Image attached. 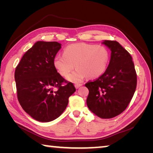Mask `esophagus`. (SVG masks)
<instances>
[{
	"label": "esophagus",
	"mask_w": 153,
	"mask_h": 153,
	"mask_svg": "<svg viewBox=\"0 0 153 153\" xmlns=\"http://www.w3.org/2000/svg\"><path fill=\"white\" fill-rule=\"evenodd\" d=\"M82 86V84H75V87L76 88H78L80 86Z\"/></svg>",
	"instance_id": "1"
}]
</instances>
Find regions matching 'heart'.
Listing matches in <instances>:
<instances>
[{"label":"heart","instance_id":"b5f03b06","mask_svg":"<svg viewBox=\"0 0 153 153\" xmlns=\"http://www.w3.org/2000/svg\"><path fill=\"white\" fill-rule=\"evenodd\" d=\"M109 62V53L104 46L85 42L67 46L64 55H57L53 60L54 66L62 76L66 77L74 68L77 70L67 79L79 83L86 77L97 78L105 73Z\"/></svg>","mask_w":153,"mask_h":153}]
</instances>
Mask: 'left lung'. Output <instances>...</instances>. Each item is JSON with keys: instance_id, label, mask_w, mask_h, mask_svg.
Wrapping results in <instances>:
<instances>
[{"instance_id": "left-lung-1", "label": "left lung", "mask_w": 153, "mask_h": 153, "mask_svg": "<svg viewBox=\"0 0 153 153\" xmlns=\"http://www.w3.org/2000/svg\"><path fill=\"white\" fill-rule=\"evenodd\" d=\"M110 48L111 59L102 76L85 86L89 94L88 107L102 119L116 117L126 110L132 98L137 85V75L132 58L117 41L102 42Z\"/></svg>"}]
</instances>
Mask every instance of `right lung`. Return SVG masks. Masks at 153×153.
I'll use <instances>...</instances> for the list:
<instances>
[{
	"label": "right lung",
	"instance_id": "obj_1",
	"mask_svg": "<svg viewBox=\"0 0 153 153\" xmlns=\"http://www.w3.org/2000/svg\"><path fill=\"white\" fill-rule=\"evenodd\" d=\"M61 45L57 42L38 41L24 54L15 69L19 104L28 115L41 122L59 117L76 91L73 83L65 79L54 66ZM55 87L58 90L54 91Z\"/></svg>",
	"mask_w": 153,
	"mask_h": 153
}]
</instances>
